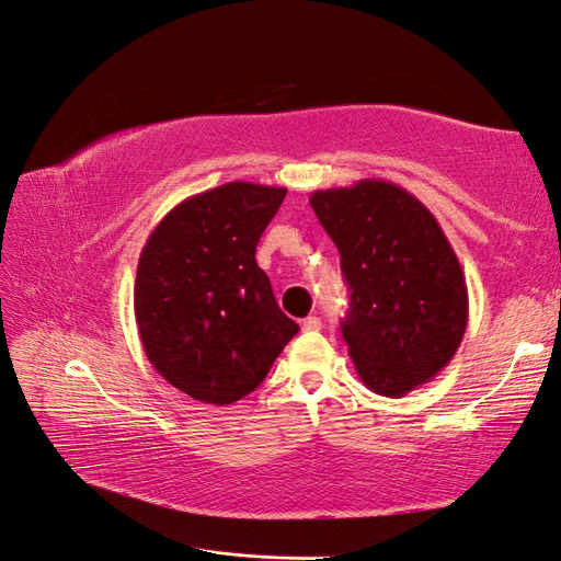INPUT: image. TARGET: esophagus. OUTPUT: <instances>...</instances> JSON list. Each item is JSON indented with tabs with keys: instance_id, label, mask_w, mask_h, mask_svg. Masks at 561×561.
I'll list each match as a JSON object with an SVG mask.
<instances>
[{
	"instance_id": "esophagus-1",
	"label": "esophagus",
	"mask_w": 561,
	"mask_h": 561,
	"mask_svg": "<svg viewBox=\"0 0 561 561\" xmlns=\"http://www.w3.org/2000/svg\"><path fill=\"white\" fill-rule=\"evenodd\" d=\"M321 329V319L319 317H307L302 321V331H319Z\"/></svg>"
}]
</instances>
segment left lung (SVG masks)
Wrapping results in <instances>:
<instances>
[{
    "instance_id": "obj_1",
    "label": "left lung",
    "mask_w": 561,
    "mask_h": 561,
    "mask_svg": "<svg viewBox=\"0 0 561 561\" xmlns=\"http://www.w3.org/2000/svg\"><path fill=\"white\" fill-rule=\"evenodd\" d=\"M351 290L341 331L359 379L401 398L451 363L468 327L458 256L430 208L386 180L309 196Z\"/></svg>"
}]
</instances>
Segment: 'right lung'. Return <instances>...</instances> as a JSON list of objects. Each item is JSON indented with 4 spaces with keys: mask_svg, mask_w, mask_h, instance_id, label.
Segmentation results:
<instances>
[{
    "mask_svg": "<svg viewBox=\"0 0 561 561\" xmlns=\"http://www.w3.org/2000/svg\"><path fill=\"white\" fill-rule=\"evenodd\" d=\"M283 186L228 182L184 198L148 234L134 314L148 363L194 401L228 405L266 379L300 327L280 312L256 244Z\"/></svg>",
    "mask_w": 561,
    "mask_h": 561,
    "instance_id": "add662e5",
    "label": "right lung"
}]
</instances>
